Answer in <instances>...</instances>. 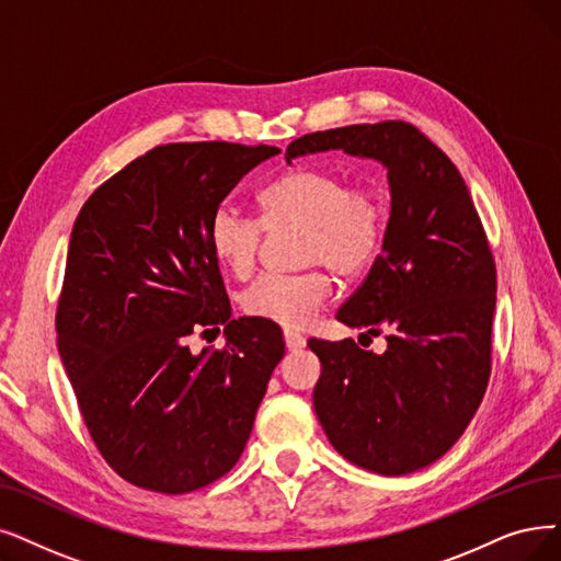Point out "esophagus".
<instances>
[{
    "instance_id": "esophagus-1",
    "label": "esophagus",
    "mask_w": 561,
    "mask_h": 561,
    "mask_svg": "<svg viewBox=\"0 0 561 561\" xmlns=\"http://www.w3.org/2000/svg\"><path fill=\"white\" fill-rule=\"evenodd\" d=\"M283 335H285V345H287L289 352H297V350H304V347H306V339H304L301 333H297V331H293V329H285Z\"/></svg>"
}]
</instances>
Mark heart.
<instances>
[{"mask_svg": "<svg viewBox=\"0 0 561 561\" xmlns=\"http://www.w3.org/2000/svg\"><path fill=\"white\" fill-rule=\"evenodd\" d=\"M260 220L220 205L209 220V249L234 278H249L257 262L264 228H299V264L295 276H260L243 289L245 316L283 327H306L331 299L329 268L356 278L377 260L387 234V209L368 184H345L324 168L287 170L257 195Z\"/></svg>", "mask_w": 561, "mask_h": 561, "instance_id": "heart-1", "label": "heart"}]
</instances>
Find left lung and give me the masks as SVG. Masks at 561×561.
<instances>
[{"instance_id":"8db88e82","label":"left lung","mask_w":561,"mask_h":561,"mask_svg":"<svg viewBox=\"0 0 561 561\" xmlns=\"http://www.w3.org/2000/svg\"><path fill=\"white\" fill-rule=\"evenodd\" d=\"M329 149L387 168L391 211L382 255L335 320L387 331L375 354L352 339H310L322 375L312 405L350 462L400 477L442 458L477 414L490 377L497 276L465 179L405 122L310 133L285 161Z\"/></svg>"}]
</instances>
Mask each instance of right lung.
Listing matches in <instances>:
<instances>
[{"instance_id": "add662e5", "label": "right lung", "mask_w": 561, "mask_h": 561, "mask_svg": "<svg viewBox=\"0 0 561 561\" xmlns=\"http://www.w3.org/2000/svg\"><path fill=\"white\" fill-rule=\"evenodd\" d=\"M276 147L176 142L147 151L82 205L66 255L57 347L99 451L128 483L182 495L228 474L285 341L232 320L209 220ZM226 351L193 355L195 328ZM220 331V329H218Z\"/></svg>"}]
</instances>
